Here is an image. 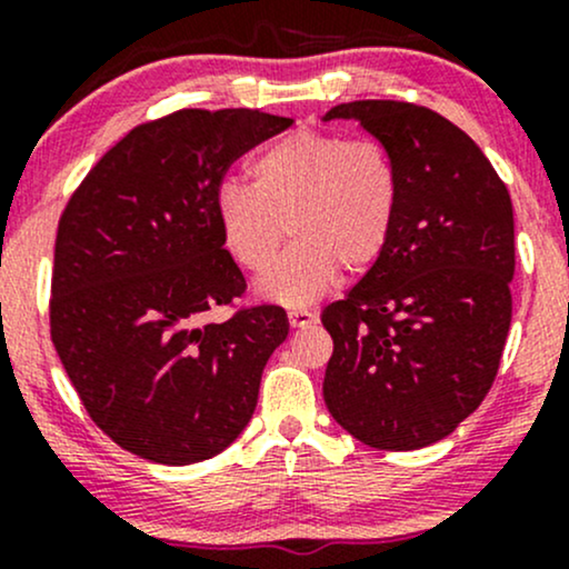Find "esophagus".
<instances>
[{"label":"esophagus","instance_id":"obj_1","mask_svg":"<svg viewBox=\"0 0 569 569\" xmlns=\"http://www.w3.org/2000/svg\"><path fill=\"white\" fill-rule=\"evenodd\" d=\"M289 323L293 329H305V326L316 323V312L302 310V307H299V310H289Z\"/></svg>","mask_w":569,"mask_h":569}]
</instances>
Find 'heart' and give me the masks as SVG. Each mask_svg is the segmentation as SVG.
<instances>
[{"mask_svg":"<svg viewBox=\"0 0 569 569\" xmlns=\"http://www.w3.org/2000/svg\"><path fill=\"white\" fill-rule=\"evenodd\" d=\"M398 202L401 179L385 143L293 130L251 162V187H219L217 219L234 264L253 276L269 270L289 223L295 246L259 289L283 305H307L331 289L342 264L377 262Z\"/></svg>","mask_w":569,"mask_h":569,"instance_id":"obj_1","label":"heart"}]
</instances>
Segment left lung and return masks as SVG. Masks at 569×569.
<instances>
[{
  "instance_id": "8db88e82",
  "label": "left lung",
  "mask_w": 569,
  "mask_h": 569,
  "mask_svg": "<svg viewBox=\"0 0 569 569\" xmlns=\"http://www.w3.org/2000/svg\"><path fill=\"white\" fill-rule=\"evenodd\" d=\"M337 117L388 147L401 202L377 262L321 316L335 339L323 398L358 441L409 452L452 433L498 377L511 326V194L471 136L433 109L350 101L323 120Z\"/></svg>"
}]
</instances>
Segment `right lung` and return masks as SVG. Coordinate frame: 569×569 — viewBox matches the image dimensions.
Wrapping results in <instances>:
<instances>
[{"mask_svg": "<svg viewBox=\"0 0 569 569\" xmlns=\"http://www.w3.org/2000/svg\"><path fill=\"white\" fill-rule=\"evenodd\" d=\"M291 122L259 109H179L143 122L63 208L50 337L90 420L143 460H208L257 409L289 318L278 305H253L202 323L246 293L221 240L217 194L240 154Z\"/></svg>", "mask_w": 569, "mask_h": 569, "instance_id": "right-lung-1", "label": "right lung"}]
</instances>
